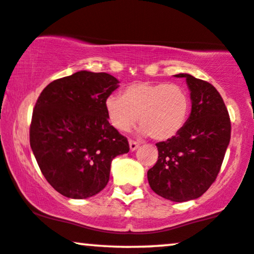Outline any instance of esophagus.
I'll use <instances>...</instances> for the list:
<instances>
[{"label":"esophagus","mask_w":254,"mask_h":254,"mask_svg":"<svg viewBox=\"0 0 254 254\" xmlns=\"http://www.w3.org/2000/svg\"><path fill=\"white\" fill-rule=\"evenodd\" d=\"M129 145H130V150L131 151H135L136 149L139 146V143H137V142H135V140L130 139L129 140Z\"/></svg>","instance_id":"obj_1"}]
</instances>
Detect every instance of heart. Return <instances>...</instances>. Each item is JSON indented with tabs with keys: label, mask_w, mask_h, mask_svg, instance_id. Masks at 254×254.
Listing matches in <instances>:
<instances>
[{
	"label": "heart",
	"mask_w": 254,
	"mask_h": 254,
	"mask_svg": "<svg viewBox=\"0 0 254 254\" xmlns=\"http://www.w3.org/2000/svg\"><path fill=\"white\" fill-rule=\"evenodd\" d=\"M190 110V97L181 85L167 81L131 84L122 96L111 94L105 111L112 127L127 132L138 121L142 132L154 139L167 140L183 129Z\"/></svg>",
	"instance_id": "obj_1"
}]
</instances>
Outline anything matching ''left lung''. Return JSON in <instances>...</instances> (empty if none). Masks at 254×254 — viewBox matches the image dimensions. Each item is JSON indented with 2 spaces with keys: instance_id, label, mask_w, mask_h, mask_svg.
I'll return each instance as SVG.
<instances>
[{
  "instance_id": "1",
  "label": "left lung",
  "mask_w": 254,
  "mask_h": 254,
  "mask_svg": "<svg viewBox=\"0 0 254 254\" xmlns=\"http://www.w3.org/2000/svg\"><path fill=\"white\" fill-rule=\"evenodd\" d=\"M190 90L191 112L173 138L156 143L158 160L148 170L152 190L175 202L197 198L220 172L231 139V119L218 90L208 81L181 73Z\"/></svg>"
}]
</instances>
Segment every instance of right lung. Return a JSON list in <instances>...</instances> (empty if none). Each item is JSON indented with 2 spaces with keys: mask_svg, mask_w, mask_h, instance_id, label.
Listing matches in <instances>:
<instances>
[{
  "mask_svg": "<svg viewBox=\"0 0 254 254\" xmlns=\"http://www.w3.org/2000/svg\"><path fill=\"white\" fill-rule=\"evenodd\" d=\"M117 84L108 73L80 71L52 81L36 100L30 148L42 175L64 196L99 193L109 182L112 160L130 150L105 111Z\"/></svg>",
  "mask_w": 254,
  "mask_h": 254,
  "instance_id": "obj_1",
  "label": "right lung"
}]
</instances>
